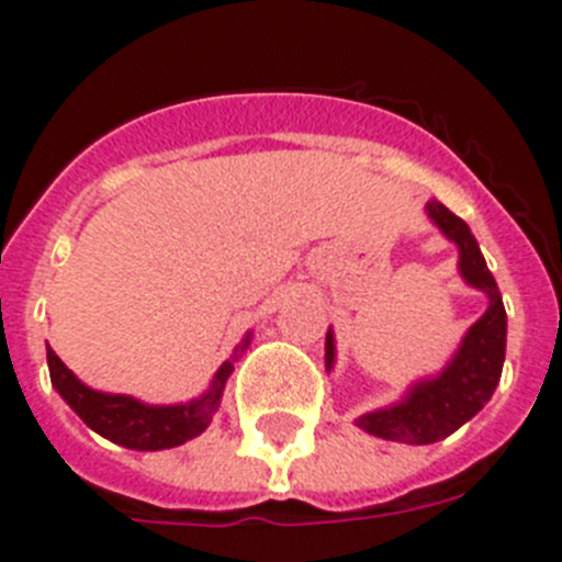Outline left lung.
Masks as SVG:
<instances>
[{"mask_svg":"<svg viewBox=\"0 0 562 562\" xmlns=\"http://www.w3.org/2000/svg\"><path fill=\"white\" fill-rule=\"evenodd\" d=\"M426 211L428 220L442 231V237L457 245L460 251L457 271L465 285L488 296V308L465 331L440 374L423 376L408 385L397 403L353 419L362 431L374 434L380 440L408 442V446L446 440L463 423H469L492 400L499 374H503V360H506V308H503V296L485 266L477 239L469 225L451 214L442 202L431 200ZM334 357H337V346L328 328L325 334V369L328 371L334 369Z\"/></svg>","mask_w":562,"mask_h":562,"instance_id":"1","label":"left lung"}]
</instances>
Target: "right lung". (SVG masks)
I'll return each instance as SVG.
<instances>
[{
  "mask_svg": "<svg viewBox=\"0 0 562 562\" xmlns=\"http://www.w3.org/2000/svg\"><path fill=\"white\" fill-rule=\"evenodd\" d=\"M251 346V331L245 334L243 342L234 348L231 360H225L216 369L209 391H202L196 400L177 405H148L143 400L128 397V394H108L85 385L74 371L56 357L54 348L48 346V371L50 383L59 391V397L82 417L88 428L102 434L105 440L125 446L134 451H162L182 446V442L200 437L211 426V417L220 408L225 383H228L234 362L239 353Z\"/></svg>",
  "mask_w": 562,
  "mask_h": 562,
  "instance_id": "add662e5",
  "label": "right lung"
}]
</instances>
